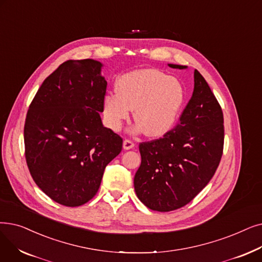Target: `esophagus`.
Returning <instances> with one entry per match:
<instances>
[{
    "label": "esophagus",
    "mask_w": 262,
    "mask_h": 262,
    "mask_svg": "<svg viewBox=\"0 0 262 262\" xmlns=\"http://www.w3.org/2000/svg\"><path fill=\"white\" fill-rule=\"evenodd\" d=\"M134 146H135V143L129 139H125L123 141V147L125 150H130V149H133Z\"/></svg>",
    "instance_id": "1"
}]
</instances>
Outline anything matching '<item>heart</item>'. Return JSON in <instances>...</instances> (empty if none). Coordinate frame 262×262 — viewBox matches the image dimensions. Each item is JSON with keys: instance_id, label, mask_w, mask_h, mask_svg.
I'll return each instance as SVG.
<instances>
[{"instance_id": "1", "label": "heart", "mask_w": 262, "mask_h": 262, "mask_svg": "<svg viewBox=\"0 0 262 262\" xmlns=\"http://www.w3.org/2000/svg\"><path fill=\"white\" fill-rule=\"evenodd\" d=\"M184 101L183 85L174 77L147 68L124 74L117 82V94L104 99L108 127L118 132L134 109L135 133L161 137L174 125Z\"/></svg>"}]
</instances>
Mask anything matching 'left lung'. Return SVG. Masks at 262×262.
Returning a JSON list of instances; mask_svg holds the SVG:
<instances>
[{
	"mask_svg": "<svg viewBox=\"0 0 262 262\" xmlns=\"http://www.w3.org/2000/svg\"><path fill=\"white\" fill-rule=\"evenodd\" d=\"M194 81V92L179 124L162 138L139 144L141 164L134 179L135 191L153 211L186 206L207 186L221 162L225 136L222 107L197 70Z\"/></svg>",
	"mask_w": 262,
	"mask_h": 262,
	"instance_id": "8db88e82",
	"label": "left lung"
}]
</instances>
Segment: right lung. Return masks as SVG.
<instances>
[{"label":"right lung","instance_id":"add662e5","mask_svg":"<svg viewBox=\"0 0 262 262\" xmlns=\"http://www.w3.org/2000/svg\"><path fill=\"white\" fill-rule=\"evenodd\" d=\"M95 60H68L45 79L29 107L25 154L36 185L53 201L79 207L92 199L123 139L104 127L107 81Z\"/></svg>","mask_w":262,"mask_h":262}]
</instances>
